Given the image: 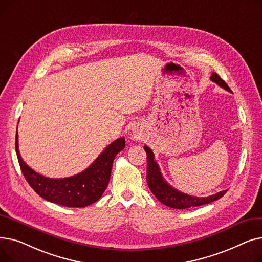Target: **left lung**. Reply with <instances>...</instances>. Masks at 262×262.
Returning a JSON list of instances; mask_svg holds the SVG:
<instances>
[{"instance_id": "left-lung-1", "label": "left lung", "mask_w": 262, "mask_h": 262, "mask_svg": "<svg viewBox=\"0 0 262 262\" xmlns=\"http://www.w3.org/2000/svg\"><path fill=\"white\" fill-rule=\"evenodd\" d=\"M210 79L214 81L215 84H217L220 87H222L225 90L231 92L230 88L227 86L226 82L216 73L213 72L210 76ZM144 150L147 155L146 182H147L148 188L153 192V194L158 199V201L161 202L163 205L168 206V207H171L174 209H186L190 207H196V206L209 204L213 201L221 199L227 192V190L220 191L213 195L206 196V198H198V196H192V195L183 193V192L176 190L175 188H173L166 181H164L158 164L154 160L155 157L152 149H150L148 146L144 145Z\"/></svg>"}]
</instances>
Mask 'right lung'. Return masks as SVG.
Masks as SVG:
<instances>
[{
	"label": "right lung",
	"instance_id": "add662e5",
	"mask_svg": "<svg viewBox=\"0 0 262 262\" xmlns=\"http://www.w3.org/2000/svg\"><path fill=\"white\" fill-rule=\"evenodd\" d=\"M124 147L125 139L121 137L109 144L85 171L66 178H49L23 161L19 152L18 130L16 134V153L26 182L42 199L66 207H86L102 196L110 180L114 159Z\"/></svg>",
	"mask_w": 262,
	"mask_h": 262
}]
</instances>
